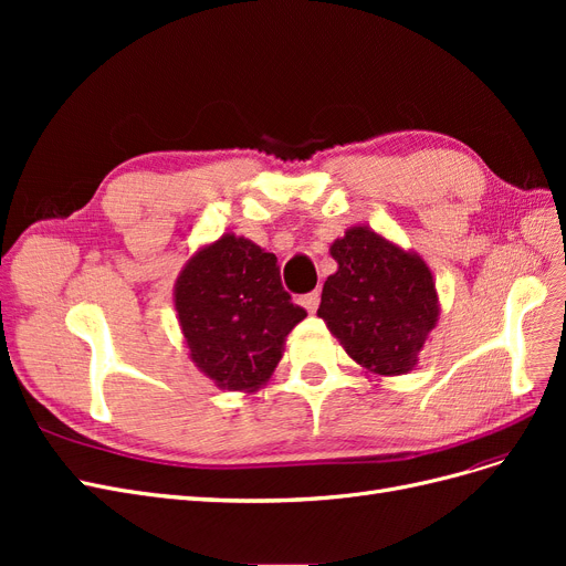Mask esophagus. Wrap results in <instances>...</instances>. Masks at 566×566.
<instances>
[{"label":"esophagus","instance_id":"1","mask_svg":"<svg viewBox=\"0 0 566 566\" xmlns=\"http://www.w3.org/2000/svg\"><path fill=\"white\" fill-rule=\"evenodd\" d=\"M318 302H321V293H318V290H314V293H310V295L300 297V304H302L304 310L310 312V314H314V312L318 310Z\"/></svg>","mask_w":566,"mask_h":566}]
</instances>
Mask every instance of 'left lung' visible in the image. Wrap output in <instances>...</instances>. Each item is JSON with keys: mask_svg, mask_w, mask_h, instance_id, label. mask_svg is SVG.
I'll return each instance as SVG.
<instances>
[{"mask_svg": "<svg viewBox=\"0 0 566 566\" xmlns=\"http://www.w3.org/2000/svg\"><path fill=\"white\" fill-rule=\"evenodd\" d=\"M337 271L323 283L318 316L373 378L406 375L439 321L430 266L368 227H349L331 245Z\"/></svg>", "mask_w": 566, "mask_h": 566, "instance_id": "obj_1", "label": "left lung"}]
</instances>
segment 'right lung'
I'll use <instances>...</instances> for the list:
<instances>
[{
	"mask_svg": "<svg viewBox=\"0 0 566 566\" xmlns=\"http://www.w3.org/2000/svg\"><path fill=\"white\" fill-rule=\"evenodd\" d=\"M276 262L245 235L224 233L179 271L175 310L188 358L219 389L264 387L287 333L306 316L283 290Z\"/></svg>",
	"mask_w": 566,
	"mask_h": 566,
	"instance_id": "obj_1",
	"label": "right lung"
}]
</instances>
